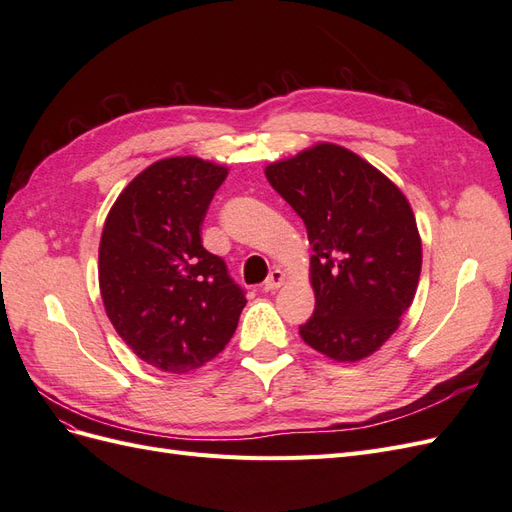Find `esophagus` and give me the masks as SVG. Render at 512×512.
Listing matches in <instances>:
<instances>
[{
  "mask_svg": "<svg viewBox=\"0 0 512 512\" xmlns=\"http://www.w3.org/2000/svg\"><path fill=\"white\" fill-rule=\"evenodd\" d=\"M284 282H286V273H284L282 269H273V271H271V275L267 277V282L262 284V290L273 292V290L280 288Z\"/></svg>",
  "mask_w": 512,
  "mask_h": 512,
  "instance_id": "34e87169",
  "label": "esophagus"
}]
</instances>
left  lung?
Returning a JSON list of instances; mask_svg holds the SVG:
<instances>
[{"label": "left lung", "mask_w": 512, "mask_h": 512, "mask_svg": "<svg viewBox=\"0 0 512 512\" xmlns=\"http://www.w3.org/2000/svg\"><path fill=\"white\" fill-rule=\"evenodd\" d=\"M297 211L312 245L314 316L299 327L307 346L337 363L374 354L412 305L423 245L408 198L354 151L318 143L265 168Z\"/></svg>", "instance_id": "obj_1"}]
</instances>
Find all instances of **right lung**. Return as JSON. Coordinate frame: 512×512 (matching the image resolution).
Returning a JSON list of instances; mask_svg holds the SVG:
<instances>
[{"label":"right lung","mask_w":512,"mask_h":512,"mask_svg":"<svg viewBox=\"0 0 512 512\" xmlns=\"http://www.w3.org/2000/svg\"><path fill=\"white\" fill-rule=\"evenodd\" d=\"M226 175V166L194 156L153 162L123 188L102 228L106 316L138 359L168 374L218 356L247 303L226 262L200 239Z\"/></svg>","instance_id":"right-lung-1"}]
</instances>
